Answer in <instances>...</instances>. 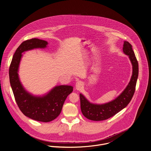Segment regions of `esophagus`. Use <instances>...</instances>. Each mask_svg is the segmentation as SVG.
I'll return each mask as SVG.
<instances>
[{
	"mask_svg": "<svg viewBox=\"0 0 151 151\" xmlns=\"http://www.w3.org/2000/svg\"><path fill=\"white\" fill-rule=\"evenodd\" d=\"M82 83L81 81H78L76 84V89L78 91H80L82 89Z\"/></svg>",
	"mask_w": 151,
	"mask_h": 151,
	"instance_id": "1",
	"label": "esophagus"
}]
</instances>
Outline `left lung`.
<instances>
[{"label":"left lung","mask_w":151,"mask_h":151,"mask_svg":"<svg viewBox=\"0 0 151 151\" xmlns=\"http://www.w3.org/2000/svg\"><path fill=\"white\" fill-rule=\"evenodd\" d=\"M123 52L128 56L132 65V75L130 81L119 96L104 104L91 103L80 93L81 110L83 116L87 119L95 121L107 119L123 110L131 101L136 89L138 76V64L132 46L128 41H124Z\"/></svg>","instance_id":"left-lung-1"}]
</instances>
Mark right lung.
<instances>
[{
	"label": "right lung",
	"mask_w": 151,
	"mask_h": 151,
	"mask_svg": "<svg viewBox=\"0 0 151 151\" xmlns=\"http://www.w3.org/2000/svg\"><path fill=\"white\" fill-rule=\"evenodd\" d=\"M48 44L47 41L36 38L24 41L15 51L9 69L10 82L19 109L26 116L43 122L52 121L59 116L65 100L73 91L71 85H57L44 95H35L21 82L18 71L22 53L45 48Z\"/></svg>",
	"instance_id": "add662e5"
}]
</instances>
